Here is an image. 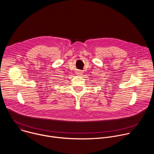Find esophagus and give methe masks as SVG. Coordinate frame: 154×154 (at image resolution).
I'll return each instance as SVG.
<instances>
[{
  "instance_id": "34e87169",
  "label": "esophagus",
  "mask_w": 154,
  "mask_h": 154,
  "mask_svg": "<svg viewBox=\"0 0 154 154\" xmlns=\"http://www.w3.org/2000/svg\"><path fill=\"white\" fill-rule=\"evenodd\" d=\"M77 74H78V75H82V74H82V71H78V72H77Z\"/></svg>"
}]
</instances>
